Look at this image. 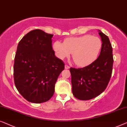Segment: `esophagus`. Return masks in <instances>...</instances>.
<instances>
[{
    "label": "esophagus",
    "mask_w": 127,
    "mask_h": 127,
    "mask_svg": "<svg viewBox=\"0 0 127 127\" xmlns=\"http://www.w3.org/2000/svg\"><path fill=\"white\" fill-rule=\"evenodd\" d=\"M69 68H70V67H69V65H68L67 64H65V69H69Z\"/></svg>",
    "instance_id": "34e87169"
}]
</instances>
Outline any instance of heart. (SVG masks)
Wrapping results in <instances>:
<instances>
[{
  "mask_svg": "<svg viewBox=\"0 0 127 127\" xmlns=\"http://www.w3.org/2000/svg\"><path fill=\"white\" fill-rule=\"evenodd\" d=\"M102 42L97 37L85 34L79 37H69L63 43L56 42L53 49L59 58H68L72 53L73 61L80 67H85L92 64L99 56Z\"/></svg>",
  "mask_w": 127,
  "mask_h": 127,
  "instance_id": "obj_1",
  "label": "heart"
}]
</instances>
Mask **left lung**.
Returning <instances> with one entry per match:
<instances>
[{
    "mask_svg": "<svg viewBox=\"0 0 127 127\" xmlns=\"http://www.w3.org/2000/svg\"><path fill=\"white\" fill-rule=\"evenodd\" d=\"M102 46L93 63L80 68H70L72 94L80 100L94 98L108 86L113 69V48L108 37L99 30Z\"/></svg>",
    "mask_w": 127,
    "mask_h": 127,
    "instance_id": "1",
    "label": "left lung"
}]
</instances>
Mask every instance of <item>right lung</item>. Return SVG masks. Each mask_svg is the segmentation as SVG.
I'll return each mask as SVG.
<instances>
[{
    "mask_svg": "<svg viewBox=\"0 0 127 127\" xmlns=\"http://www.w3.org/2000/svg\"><path fill=\"white\" fill-rule=\"evenodd\" d=\"M53 34L32 30L19 42L14 59V80L21 95L30 102L51 98L64 63L57 58L52 46Z\"/></svg>",
    "mask_w": 127,
    "mask_h": 127,
    "instance_id": "right-lung-1",
    "label": "right lung"
}]
</instances>
